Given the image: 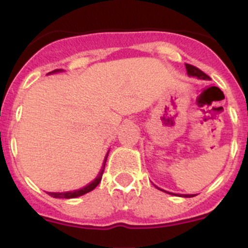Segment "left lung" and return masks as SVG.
<instances>
[{"mask_svg":"<svg viewBox=\"0 0 248 248\" xmlns=\"http://www.w3.org/2000/svg\"><path fill=\"white\" fill-rule=\"evenodd\" d=\"M186 71H187V74L189 76H192V77H198V78H200V79H210V77L207 76V74L203 73L201 69H199L198 67H195V65L192 64H187L186 63ZM192 196H195V195H185L184 198H192Z\"/></svg>","mask_w":248,"mask_h":248,"instance_id":"obj_1","label":"left lung"}]
</instances>
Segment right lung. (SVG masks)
Returning a JSON list of instances; mask_svg holds the SVG:
<instances>
[{
	"mask_svg": "<svg viewBox=\"0 0 248 248\" xmlns=\"http://www.w3.org/2000/svg\"><path fill=\"white\" fill-rule=\"evenodd\" d=\"M57 71H61V69H56V71L50 72V73H54V72H57ZM107 157H108V154H107V156H105L104 164H103V168H102V170H100V172H99V175H98V177H97V179H95V180L93 181V183L89 184L88 186H85V187H83V189H80V190H76V191L48 192V195H50L52 198H58V199H74V198H78V196H82V195L87 194V192L92 191V190H94L98 186V184L100 183V180H102L103 172H104V168H105V163H107Z\"/></svg>",
	"mask_w": 248,
	"mask_h": 248,
	"instance_id": "obj_1",
	"label": "right lung"
}]
</instances>
